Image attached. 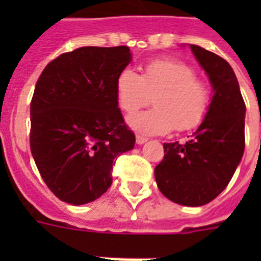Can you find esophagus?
Masks as SVG:
<instances>
[{
    "mask_svg": "<svg viewBox=\"0 0 261 261\" xmlns=\"http://www.w3.org/2000/svg\"><path fill=\"white\" fill-rule=\"evenodd\" d=\"M136 141H137V144H144V142L148 141V138L145 136H140V134H137Z\"/></svg>",
    "mask_w": 261,
    "mask_h": 261,
    "instance_id": "1",
    "label": "esophagus"
}]
</instances>
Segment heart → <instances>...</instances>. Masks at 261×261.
<instances>
[{
  "label": "heart",
  "mask_w": 261,
  "mask_h": 261,
  "mask_svg": "<svg viewBox=\"0 0 261 261\" xmlns=\"http://www.w3.org/2000/svg\"><path fill=\"white\" fill-rule=\"evenodd\" d=\"M116 93L120 109L128 116L149 105L152 96L155 108L130 119L131 127L147 134L197 128L211 105L207 82L196 76L190 65L173 59L151 60L142 76L131 68L121 69Z\"/></svg>",
  "instance_id": "heart-1"
}]
</instances>
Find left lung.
Masks as SVG:
<instances>
[{
  "instance_id": "left-lung-1",
  "label": "left lung",
  "mask_w": 261,
  "mask_h": 261,
  "mask_svg": "<svg viewBox=\"0 0 261 261\" xmlns=\"http://www.w3.org/2000/svg\"><path fill=\"white\" fill-rule=\"evenodd\" d=\"M190 47L211 81L213 100L189 141L165 142L164 159L155 168V179L166 198L200 207L228 186L241 162L246 106L228 61L196 44Z\"/></svg>"
}]
</instances>
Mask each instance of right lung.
Returning a JSON list of instances; mask_svg holds the SVG:
<instances>
[{"mask_svg": "<svg viewBox=\"0 0 261 261\" xmlns=\"http://www.w3.org/2000/svg\"><path fill=\"white\" fill-rule=\"evenodd\" d=\"M130 48L80 47L60 54L39 76L31 102V151L47 187L81 205L112 185L114 159L136 136L119 109L116 80Z\"/></svg>", "mask_w": 261, "mask_h": 261, "instance_id": "1", "label": "right lung"}]
</instances>
